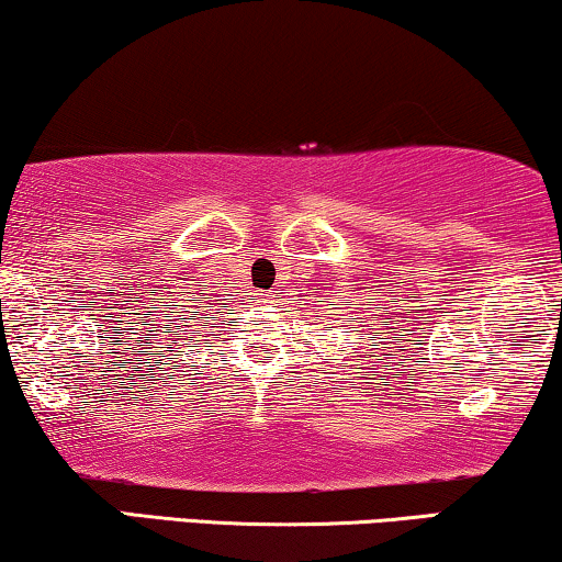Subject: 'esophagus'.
Wrapping results in <instances>:
<instances>
[{
	"instance_id": "obj_1",
	"label": "esophagus",
	"mask_w": 562,
	"mask_h": 562,
	"mask_svg": "<svg viewBox=\"0 0 562 562\" xmlns=\"http://www.w3.org/2000/svg\"><path fill=\"white\" fill-rule=\"evenodd\" d=\"M266 304H271V296H268V294H266Z\"/></svg>"
}]
</instances>
